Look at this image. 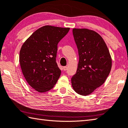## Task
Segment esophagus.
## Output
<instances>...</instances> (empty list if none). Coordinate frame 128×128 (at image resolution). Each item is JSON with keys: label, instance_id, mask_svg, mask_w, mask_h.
<instances>
[{"label": "esophagus", "instance_id": "esophagus-1", "mask_svg": "<svg viewBox=\"0 0 128 128\" xmlns=\"http://www.w3.org/2000/svg\"><path fill=\"white\" fill-rule=\"evenodd\" d=\"M67 68H67V66H64V67H63V69H64V71H66L67 70Z\"/></svg>", "mask_w": 128, "mask_h": 128}]
</instances>
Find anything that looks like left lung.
Listing matches in <instances>:
<instances>
[{"label": "left lung", "instance_id": "obj_1", "mask_svg": "<svg viewBox=\"0 0 128 128\" xmlns=\"http://www.w3.org/2000/svg\"><path fill=\"white\" fill-rule=\"evenodd\" d=\"M79 61L71 78L74 90L87 96L105 82L112 66V58L104 40L97 32L88 29L74 28Z\"/></svg>", "mask_w": 128, "mask_h": 128}]
</instances>
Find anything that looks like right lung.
Instances as JSON below:
<instances>
[{"mask_svg":"<svg viewBox=\"0 0 128 128\" xmlns=\"http://www.w3.org/2000/svg\"><path fill=\"white\" fill-rule=\"evenodd\" d=\"M70 28L44 26L38 29L23 43L19 62L24 77L39 92L52 89L61 75L56 62L57 44Z\"/></svg>","mask_w":128,"mask_h":128,"instance_id":"1","label":"right lung"}]
</instances>
